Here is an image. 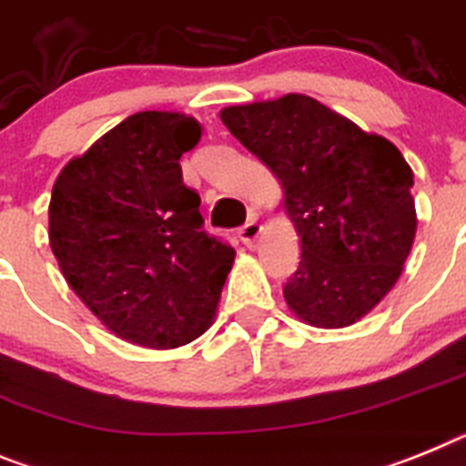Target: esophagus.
I'll list each match as a JSON object with an SVG mask.
<instances>
[{"label": "esophagus", "instance_id": "34e87169", "mask_svg": "<svg viewBox=\"0 0 466 466\" xmlns=\"http://www.w3.org/2000/svg\"><path fill=\"white\" fill-rule=\"evenodd\" d=\"M261 236V226L257 224V221H248V224L242 226L240 228V240L245 242V245H248V248H252L254 245V240H257V238Z\"/></svg>", "mask_w": 466, "mask_h": 466}]
</instances>
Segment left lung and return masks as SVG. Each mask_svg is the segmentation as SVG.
Listing matches in <instances>:
<instances>
[{"label":"left lung","mask_w":466,"mask_h":466,"mask_svg":"<svg viewBox=\"0 0 466 466\" xmlns=\"http://www.w3.org/2000/svg\"><path fill=\"white\" fill-rule=\"evenodd\" d=\"M238 141L280 181L301 261L282 294L311 328H349L403 273L417 233L412 169L380 134L304 94L228 106Z\"/></svg>","instance_id":"8db88e82"}]
</instances>
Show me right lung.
<instances>
[{"label": "right lung", "mask_w": 466, "mask_h": 466, "mask_svg": "<svg viewBox=\"0 0 466 466\" xmlns=\"http://www.w3.org/2000/svg\"><path fill=\"white\" fill-rule=\"evenodd\" d=\"M202 125L129 115L67 162L49 202V245L82 304L119 339L177 349L209 329L236 249L202 230L181 155Z\"/></svg>", "instance_id": "1"}]
</instances>
